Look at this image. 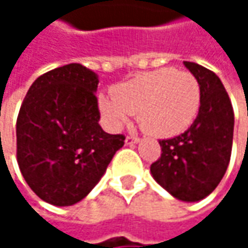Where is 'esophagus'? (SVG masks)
Masks as SVG:
<instances>
[{
    "label": "esophagus",
    "instance_id": "esophagus-1",
    "mask_svg": "<svg viewBox=\"0 0 248 248\" xmlns=\"http://www.w3.org/2000/svg\"><path fill=\"white\" fill-rule=\"evenodd\" d=\"M140 142V139L139 138H136V136H126V139H124V143L126 145H135V143H139Z\"/></svg>",
    "mask_w": 248,
    "mask_h": 248
}]
</instances>
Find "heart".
I'll return each mask as SVG.
<instances>
[{"mask_svg":"<svg viewBox=\"0 0 248 248\" xmlns=\"http://www.w3.org/2000/svg\"><path fill=\"white\" fill-rule=\"evenodd\" d=\"M201 105L198 80L189 72L164 67L135 76L115 94L99 96V110L109 129L118 130L138 113L139 126L152 136H173L194 122Z\"/></svg>","mask_w":248,"mask_h":248,"instance_id":"b5f03b06","label":"heart"}]
</instances>
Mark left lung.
I'll use <instances>...</instances> for the list:
<instances>
[{
    "instance_id": "obj_1",
    "label": "left lung",
    "mask_w": 248,
    "mask_h": 248,
    "mask_svg": "<svg viewBox=\"0 0 248 248\" xmlns=\"http://www.w3.org/2000/svg\"><path fill=\"white\" fill-rule=\"evenodd\" d=\"M184 66L200 83L198 116L179 136L159 140L162 154L151 165V173L173 198L195 202L208 197L227 171L234 112L218 76L191 62H184Z\"/></svg>"
}]
</instances>
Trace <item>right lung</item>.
<instances>
[{"label":"right lung","mask_w":248,"mask_h":248,"mask_svg":"<svg viewBox=\"0 0 248 248\" xmlns=\"http://www.w3.org/2000/svg\"><path fill=\"white\" fill-rule=\"evenodd\" d=\"M99 76L72 63L37 77L17 119V161L43 201L69 207L81 201L106 172L124 135L99 124Z\"/></svg>","instance_id":"right-lung-1"}]
</instances>
